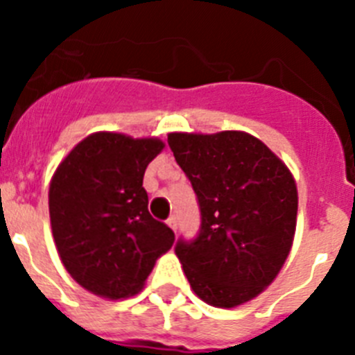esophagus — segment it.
<instances>
[{"mask_svg": "<svg viewBox=\"0 0 355 355\" xmlns=\"http://www.w3.org/2000/svg\"><path fill=\"white\" fill-rule=\"evenodd\" d=\"M167 224H168V227H171L172 231H174V233H175V229H178V218H175V215L168 216Z\"/></svg>", "mask_w": 355, "mask_h": 355, "instance_id": "esophagus-1", "label": "esophagus"}]
</instances>
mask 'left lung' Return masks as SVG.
I'll use <instances>...</instances> for the list:
<instances>
[{"label": "left lung", "instance_id": "8db88e82", "mask_svg": "<svg viewBox=\"0 0 355 355\" xmlns=\"http://www.w3.org/2000/svg\"><path fill=\"white\" fill-rule=\"evenodd\" d=\"M168 147L200 209L197 236H181L174 247L188 283L215 307L254 299L291 249L299 199L290 171L241 131L171 133Z\"/></svg>", "mask_w": 355, "mask_h": 355}]
</instances>
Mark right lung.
<instances>
[{
  "label": "right lung",
  "instance_id": "right-lung-1",
  "mask_svg": "<svg viewBox=\"0 0 355 355\" xmlns=\"http://www.w3.org/2000/svg\"><path fill=\"white\" fill-rule=\"evenodd\" d=\"M163 142L94 133L60 163L49 187V216L60 259L78 284L124 299L146 283L174 231L153 218L142 187Z\"/></svg>",
  "mask_w": 355,
  "mask_h": 355
}]
</instances>
